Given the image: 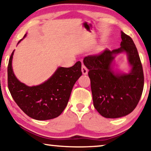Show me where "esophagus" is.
<instances>
[{
    "label": "esophagus",
    "instance_id": "1",
    "mask_svg": "<svg viewBox=\"0 0 151 151\" xmlns=\"http://www.w3.org/2000/svg\"><path fill=\"white\" fill-rule=\"evenodd\" d=\"M81 70H82V73H83V75H87L88 69H87V67H86L84 65V64H83V65H82V68H81Z\"/></svg>",
    "mask_w": 151,
    "mask_h": 151
}]
</instances>
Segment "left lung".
I'll return each instance as SVG.
<instances>
[{
  "mask_svg": "<svg viewBox=\"0 0 151 151\" xmlns=\"http://www.w3.org/2000/svg\"><path fill=\"white\" fill-rule=\"evenodd\" d=\"M121 47L85 57L88 69L93 106L102 116L118 118L136 108L144 87V74L138 50L129 35L121 32ZM125 51L132 66L128 74H115L111 65L116 54Z\"/></svg>",
  "mask_w": 151,
  "mask_h": 151,
  "instance_id": "1",
  "label": "left lung"
}]
</instances>
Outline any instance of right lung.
Instances as JSON below:
<instances>
[{
  "mask_svg": "<svg viewBox=\"0 0 151 151\" xmlns=\"http://www.w3.org/2000/svg\"><path fill=\"white\" fill-rule=\"evenodd\" d=\"M25 36L26 34L23 38ZM13 53L14 50L9 58L7 72L9 90L16 104L24 113L37 120L59 116L67 106L74 85L82 75L81 62L78 61L70 68L59 67L44 83L29 87L21 83L14 75L12 68Z\"/></svg>",
  "mask_w": 151,
  "mask_h": 151,
  "instance_id": "obj_1",
  "label": "right lung"
}]
</instances>
